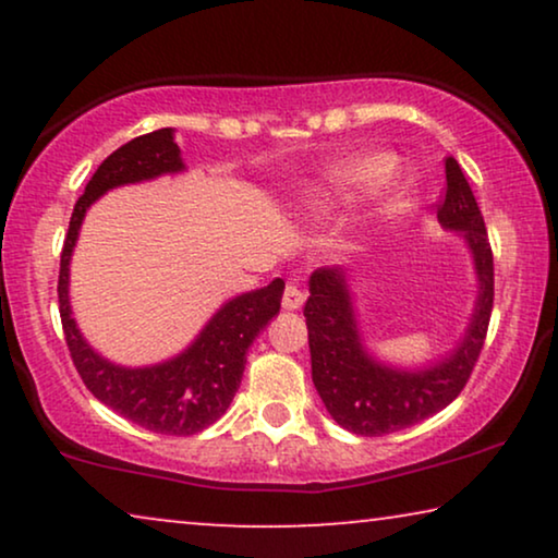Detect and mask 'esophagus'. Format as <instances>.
Wrapping results in <instances>:
<instances>
[{
  "label": "esophagus",
  "mask_w": 558,
  "mask_h": 558,
  "mask_svg": "<svg viewBox=\"0 0 558 558\" xmlns=\"http://www.w3.org/2000/svg\"><path fill=\"white\" fill-rule=\"evenodd\" d=\"M302 304H304V292L294 284V281H289L287 289H284V296H281V307H284V310H300Z\"/></svg>",
  "instance_id": "34e87169"
}]
</instances>
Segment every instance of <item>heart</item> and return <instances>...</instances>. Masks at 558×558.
Listing matches in <instances>:
<instances>
[{
	"mask_svg": "<svg viewBox=\"0 0 558 558\" xmlns=\"http://www.w3.org/2000/svg\"><path fill=\"white\" fill-rule=\"evenodd\" d=\"M391 167V159L384 155H368V157H355L353 162H348L340 172H335V193L345 197L350 190H363L378 182ZM327 208V203H315V210ZM403 197L393 195L386 201V210H401Z\"/></svg>",
	"mask_w": 558,
	"mask_h": 558,
	"instance_id": "1",
	"label": "heart"
}]
</instances>
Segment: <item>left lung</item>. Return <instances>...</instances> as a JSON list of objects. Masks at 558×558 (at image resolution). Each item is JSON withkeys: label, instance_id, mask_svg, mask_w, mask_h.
<instances>
[{"label": "left lung", "instance_id": "1", "mask_svg": "<svg viewBox=\"0 0 558 558\" xmlns=\"http://www.w3.org/2000/svg\"><path fill=\"white\" fill-rule=\"evenodd\" d=\"M445 201L437 218L468 243L480 281L468 330L447 357L418 371L393 368L376 361L357 332L348 271L332 266L317 269L310 277L304 317L310 330L312 380L335 422L361 437H384L447 409L470 380L485 345L495 294L490 241L483 213L454 157L445 159Z\"/></svg>", "mask_w": 558, "mask_h": 558}]
</instances>
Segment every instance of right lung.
Listing matches in <instances>:
<instances>
[{
    "mask_svg": "<svg viewBox=\"0 0 558 558\" xmlns=\"http://www.w3.org/2000/svg\"><path fill=\"white\" fill-rule=\"evenodd\" d=\"M182 170L185 165H182L180 147L174 144V129H157L151 134L136 136L106 157L94 178L88 180L86 193L75 203L63 254H60L58 277L60 323H63L68 350L83 384L98 401L129 422L157 434H172V437L203 432L205 426L226 414L241 386L251 342L281 307L284 281L274 279L269 287L228 300L208 319L193 345H187L170 361L144 365V368H124V365L106 361L83 340L71 312L68 279H71V256L81 223L98 197L113 187Z\"/></svg>",
    "mask_w": 558,
    "mask_h": 558,
    "instance_id": "obj_1",
    "label": "right lung"
}]
</instances>
